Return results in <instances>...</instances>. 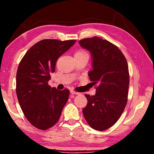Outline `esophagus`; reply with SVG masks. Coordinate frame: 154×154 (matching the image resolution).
Wrapping results in <instances>:
<instances>
[{
	"mask_svg": "<svg viewBox=\"0 0 154 154\" xmlns=\"http://www.w3.org/2000/svg\"><path fill=\"white\" fill-rule=\"evenodd\" d=\"M71 94H75V95H79V94H80L79 92H75V91H71Z\"/></svg>",
	"mask_w": 154,
	"mask_h": 154,
	"instance_id": "34e87169",
	"label": "esophagus"
}]
</instances>
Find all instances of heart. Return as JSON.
Segmentation results:
<instances>
[{"mask_svg": "<svg viewBox=\"0 0 154 154\" xmlns=\"http://www.w3.org/2000/svg\"><path fill=\"white\" fill-rule=\"evenodd\" d=\"M88 56L87 52L84 50H82V49L77 51L75 53V55H74V56Z\"/></svg>", "mask_w": 154, "mask_h": 154, "instance_id": "b5f03b06", "label": "heart"}]
</instances>
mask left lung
Wrapping results in <instances>:
<instances>
[{"label":"left lung","instance_id":"8db88e82","mask_svg":"<svg viewBox=\"0 0 154 154\" xmlns=\"http://www.w3.org/2000/svg\"><path fill=\"white\" fill-rule=\"evenodd\" d=\"M79 43L91 54L92 70L88 76L94 85H97L95 95L85 94L88 104L83 114L93 129L103 131L116 123L126 105L127 61L118 47L98 36L84 38Z\"/></svg>","mask_w":154,"mask_h":154}]
</instances>
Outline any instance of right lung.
Listing matches in <instances>:
<instances>
[{"label":"right lung","mask_w":154,"mask_h":154,"mask_svg":"<svg viewBox=\"0 0 154 154\" xmlns=\"http://www.w3.org/2000/svg\"><path fill=\"white\" fill-rule=\"evenodd\" d=\"M75 40L44 39L28 49L20 62L16 75V94L26 119L36 128L54 126L69 99V90L48 85L56 61L71 48Z\"/></svg>","instance_id":"obj_1"}]
</instances>
